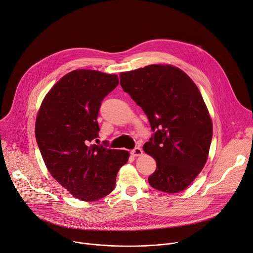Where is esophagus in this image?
<instances>
[{
    "mask_svg": "<svg viewBox=\"0 0 253 253\" xmlns=\"http://www.w3.org/2000/svg\"><path fill=\"white\" fill-rule=\"evenodd\" d=\"M130 154L134 156H140L143 154V150L140 147H135L133 150L130 151Z\"/></svg>",
    "mask_w": 253,
    "mask_h": 253,
    "instance_id": "1",
    "label": "esophagus"
}]
</instances>
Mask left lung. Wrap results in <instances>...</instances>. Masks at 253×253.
I'll return each mask as SVG.
<instances>
[{"mask_svg": "<svg viewBox=\"0 0 253 253\" xmlns=\"http://www.w3.org/2000/svg\"><path fill=\"white\" fill-rule=\"evenodd\" d=\"M120 85L147 115L153 134L143 149L156 162L148 177L158 190H184L205 166L212 122L202 94L183 71L150 65L120 73Z\"/></svg>", "mask_w": 253, "mask_h": 253, "instance_id": "obj_1", "label": "left lung"}]
</instances>
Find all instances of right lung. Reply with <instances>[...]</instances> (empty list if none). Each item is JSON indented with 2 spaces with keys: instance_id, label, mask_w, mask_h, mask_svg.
Returning <instances> with one entry per match:
<instances>
[{
  "instance_id": "add662e5",
  "label": "right lung",
  "mask_w": 253,
  "mask_h": 253,
  "mask_svg": "<svg viewBox=\"0 0 253 253\" xmlns=\"http://www.w3.org/2000/svg\"><path fill=\"white\" fill-rule=\"evenodd\" d=\"M117 85V75L72 71L46 94L36 119V140L48 171L81 201L109 195L128 160L126 150L92 144L99 137L101 103Z\"/></svg>"
}]
</instances>
